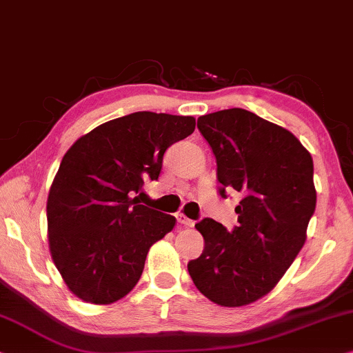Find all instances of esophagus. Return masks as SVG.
Returning <instances> with one entry per match:
<instances>
[{"instance_id": "1", "label": "esophagus", "mask_w": 353, "mask_h": 353, "mask_svg": "<svg viewBox=\"0 0 353 353\" xmlns=\"http://www.w3.org/2000/svg\"><path fill=\"white\" fill-rule=\"evenodd\" d=\"M176 219H178V223L183 224V226H188V228H192V226H194L192 219H189V218L185 216V214H183V213H178V214H176Z\"/></svg>"}]
</instances>
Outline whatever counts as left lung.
<instances>
[{"mask_svg": "<svg viewBox=\"0 0 353 353\" xmlns=\"http://www.w3.org/2000/svg\"><path fill=\"white\" fill-rule=\"evenodd\" d=\"M197 127L216 157L221 197L237 191L242 201L231 232L212 218L196 224L205 247L188 270L214 304L240 307L268 294L303 248L316 203L312 156L290 130L242 108L201 116Z\"/></svg>", "mask_w": 353, "mask_h": 353, "instance_id": "8db88e82", "label": "left lung"}]
</instances>
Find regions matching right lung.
<instances>
[{
	"label": "right lung",
	"instance_id": "add662e5",
	"mask_svg": "<svg viewBox=\"0 0 353 353\" xmlns=\"http://www.w3.org/2000/svg\"><path fill=\"white\" fill-rule=\"evenodd\" d=\"M196 129L192 116L139 111L95 127L66 151L48 197L49 248L66 287L111 304L139 282L151 245L175 216L137 196L157 180L168 146Z\"/></svg>",
	"mask_w": 353,
	"mask_h": 353
}]
</instances>
